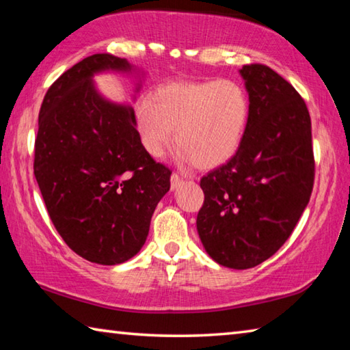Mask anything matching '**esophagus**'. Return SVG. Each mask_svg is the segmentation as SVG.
Instances as JSON below:
<instances>
[{
  "mask_svg": "<svg viewBox=\"0 0 350 350\" xmlns=\"http://www.w3.org/2000/svg\"><path fill=\"white\" fill-rule=\"evenodd\" d=\"M183 180H182V177L179 176V174H173L171 176V189H176L177 187L180 185Z\"/></svg>",
  "mask_w": 350,
  "mask_h": 350,
  "instance_id": "esophagus-1",
  "label": "esophagus"
}]
</instances>
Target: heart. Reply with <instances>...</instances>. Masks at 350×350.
Segmentation results:
<instances>
[{"mask_svg":"<svg viewBox=\"0 0 350 350\" xmlns=\"http://www.w3.org/2000/svg\"><path fill=\"white\" fill-rule=\"evenodd\" d=\"M248 118L247 91L227 79L167 83L134 106L135 129L150 156L161 157L176 137L180 162L204 170L221 167L238 152Z\"/></svg>","mask_w":350,"mask_h":350,"instance_id":"b5f03b06","label":"heart"}]
</instances>
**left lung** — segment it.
Instances as JSON below:
<instances>
[{
    "label": "left lung",
    "mask_w": 350,
    "mask_h": 350,
    "mask_svg": "<svg viewBox=\"0 0 350 350\" xmlns=\"http://www.w3.org/2000/svg\"><path fill=\"white\" fill-rule=\"evenodd\" d=\"M250 118L238 152L202 177L198 233L208 256L245 270L280 250L309 204L315 162L304 100L264 64L242 66Z\"/></svg>",
    "instance_id": "left-lung-1"
}]
</instances>
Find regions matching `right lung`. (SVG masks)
Listing matches in <instances>:
<instances>
[{"mask_svg":"<svg viewBox=\"0 0 350 350\" xmlns=\"http://www.w3.org/2000/svg\"><path fill=\"white\" fill-rule=\"evenodd\" d=\"M145 72L126 58L96 54L47 90L38 116L33 174L52 224L81 258L126 262L144 247L152 213L170 191L171 171L140 144L131 105L112 102L94 77Z\"/></svg>","mask_w":350,"mask_h":350,"instance_id":"obj_1","label":"right lung"}]
</instances>
